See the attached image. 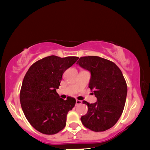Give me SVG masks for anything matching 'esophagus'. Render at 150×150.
Wrapping results in <instances>:
<instances>
[{
    "instance_id": "obj_1",
    "label": "esophagus",
    "mask_w": 150,
    "mask_h": 150,
    "mask_svg": "<svg viewBox=\"0 0 150 150\" xmlns=\"http://www.w3.org/2000/svg\"><path fill=\"white\" fill-rule=\"evenodd\" d=\"M82 103V101L79 100H76V106H77L79 105H81Z\"/></svg>"
}]
</instances>
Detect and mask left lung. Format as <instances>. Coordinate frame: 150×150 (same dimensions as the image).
<instances>
[{
	"label": "left lung",
	"mask_w": 150,
	"mask_h": 150,
	"mask_svg": "<svg viewBox=\"0 0 150 150\" xmlns=\"http://www.w3.org/2000/svg\"><path fill=\"white\" fill-rule=\"evenodd\" d=\"M77 64L91 72L88 87L97 98L90 104L81 120L85 127L95 132L112 128L122 114L127 95V85L121 70L115 63L98 56L81 57Z\"/></svg>",
	"instance_id": "obj_1"
}]
</instances>
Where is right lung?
<instances>
[{"instance_id":"right-lung-1","label":"right lung","mask_w":150,"mask_h":150,"mask_svg":"<svg viewBox=\"0 0 150 150\" xmlns=\"http://www.w3.org/2000/svg\"><path fill=\"white\" fill-rule=\"evenodd\" d=\"M78 57H45L30 66L25 75L20 93L22 109L31 126L40 132L52 135L66 125L68 112L75 105L74 98L63 100L56 88L65 71Z\"/></svg>"}]
</instances>
